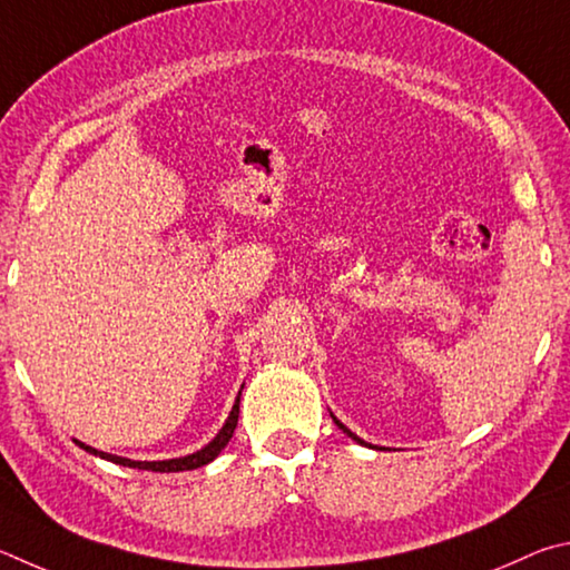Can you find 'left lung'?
Wrapping results in <instances>:
<instances>
[{
  "mask_svg": "<svg viewBox=\"0 0 570 570\" xmlns=\"http://www.w3.org/2000/svg\"><path fill=\"white\" fill-rule=\"evenodd\" d=\"M331 417H333V421H335V425H337V428H341V431H343V433H345L347 438H353V441H355V443H361V445H367V448H375V445H371V443H365V441H363V438H357V435H355V433L351 431V428H345V425H343L341 421H337V417H335L333 413H331Z\"/></svg>",
  "mask_w": 570,
  "mask_h": 570,
  "instance_id": "left-lung-1",
  "label": "left lung"
}]
</instances>
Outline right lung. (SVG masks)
<instances>
[{"mask_svg": "<svg viewBox=\"0 0 570 570\" xmlns=\"http://www.w3.org/2000/svg\"><path fill=\"white\" fill-rule=\"evenodd\" d=\"M243 393V391H239ZM239 393L235 397V405L233 411H229L225 425L219 428V433L209 441L205 448H199L197 453H189L183 458H169V461H129V458L122 455H112V453H105V451H97L92 445H85L75 441L79 448H85L89 455H97V458H105L109 463H117V465H125V468H139V471H155V473H179V471H195V468H203L207 463H213L215 458L223 453V448L229 443V438H233L235 428H237V415H239Z\"/></svg>", "mask_w": 570, "mask_h": 570, "instance_id": "1", "label": "right lung"}]
</instances>
